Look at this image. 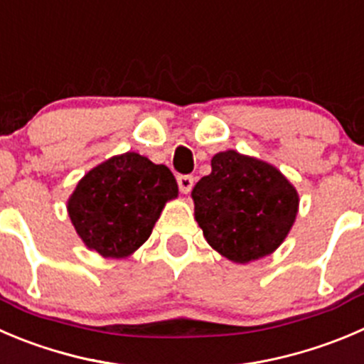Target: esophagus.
I'll use <instances>...</instances> for the list:
<instances>
[{"instance_id": "34e87169", "label": "esophagus", "mask_w": 364, "mask_h": 364, "mask_svg": "<svg viewBox=\"0 0 364 364\" xmlns=\"http://www.w3.org/2000/svg\"><path fill=\"white\" fill-rule=\"evenodd\" d=\"M176 182H178V189L184 195H188L189 191L193 189V186H195V176L193 175H178L176 176Z\"/></svg>"}]
</instances>
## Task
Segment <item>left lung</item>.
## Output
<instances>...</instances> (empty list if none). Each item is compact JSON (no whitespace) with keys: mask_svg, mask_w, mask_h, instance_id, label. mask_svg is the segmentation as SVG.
<instances>
[{"mask_svg":"<svg viewBox=\"0 0 364 364\" xmlns=\"http://www.w3.org/2000/svg\"><path fill=\"white\" fill-rule=\"evenodd\" d=\"M210 166L191 193L207 243L234 262L272 254L295 221V188L277 168L234 150L216 154Z\"/></svg>","mask_w":364,"mask_h":364,"instance_id":"1","label":"left lung"}]
</instances>
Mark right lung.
<instances>
[{
    "label": "right lung",
    "mask_w": 364,
    "mask_h": 364,
    "mask_svg": "<svg viewBox=\"0 0 364 364\" xmlns=\"http://www.w3.org/2000/svg\"><path fill=\"white\" fill-rule=\"evenodd\" d=\"M173 173L134 151L109 159L78 182L68 203L78 236L103 257H127L150 237L168 200Z\"/></svg>",
    "instance_id": "1"
}]
</instances>
